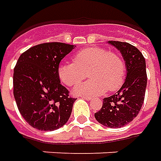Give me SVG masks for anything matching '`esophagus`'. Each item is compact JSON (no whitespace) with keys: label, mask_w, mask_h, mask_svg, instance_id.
<instances>
[{"label":"esophagus","mask_w":161,"mask_h":161,"mask_svg":"<svg viewBox=\"0 0 161 161\" xmlns=\"http://www.w3.org/2000/svg\"><path fill=\"white\" fill-rule=\"evenodd\" d=\"M81 97L83 98V99H86V100H91L92 99V97H88V96H83V97Z\"/></svg>","instance_id":"1"}]
</instances>
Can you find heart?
Wrapping results in <instances>:
<instances>
[{"label":"heart","mask_w":161,"mask_h":161,"mask_svg":"<svg viewBox=\"0 0 161 161\" xmlns=\"http://www.w3.org/2000/svg\"><path fill=\"white\" fill-rule=\"evenodd\" d=\"M73 63L59 64L58 74L60 80L72 87L90 75L91 80L78 85L75 93L79 95H100L115 91L125 81L127 69L120 55L106 48L91 47L80 49L73 56Z\"/></svg>","instance_id":"1"}]
</instances>
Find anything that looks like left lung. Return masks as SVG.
Returning <instances> with one entry per match:
<instances>
[{
    "label": "left lung",
    "instance_id": "left-lung-1",
    "mask_svg": "<svg viewBox=\"0 0 161 161\" xmlns=\"http://www.w3.org/2000/svg\"><path fill=\"white\" fill-rule=\"evenodd\" d=\"M121 52L127 65V77L117 93L103 99L102 108L95 113L99 123L108 128H121L132 121L142 108L147 74L145 59L138 48L128 42L109 41Z\"/></svg>",
    "mask_w": 161,
    "mask_h": 161
}]
</instances>
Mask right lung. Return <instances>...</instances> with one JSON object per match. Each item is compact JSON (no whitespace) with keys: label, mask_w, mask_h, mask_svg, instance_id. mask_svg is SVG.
I'll use <instances>...</instances> for the list:
<instances>
[{"label":"right lung","mask_w":161,"mask_h":161,"mask_svg":"<svg viewBox=\"0 0 161 161\" xmlns=\"http://www.w3.org/2000/svg\"><path fill=\"white\" fill-rule=\"evenodd\" d=\"M73 48L63 42L35 45L21 54L13 74V94L25 121L33 128L52 131L67 122L76 98L60 82V61Z\"/></svg>","instance_id":"right-lung-1"}]
</instances>
